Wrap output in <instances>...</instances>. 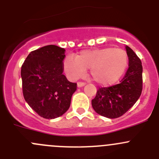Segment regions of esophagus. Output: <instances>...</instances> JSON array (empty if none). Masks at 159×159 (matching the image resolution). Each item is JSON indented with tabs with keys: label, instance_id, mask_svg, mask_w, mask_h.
I'll use <instances>...</instances> for the list:
<instances>
[{
	"label": "esophagus",
	"instance_id": "1",
	"mask_svg": "<svg viewBox=\"0 0 159 159\" xmlns=\"http://www.w3.org/2000/svg\"><path fill=\"white\" fill-rule=\"evenodd\" d=\"M85 84H86L85 83H84V82H78L77 85H78V88H81V87H83V86L85 85Z\"/></svg>",
	"mask_w": 159,
	"mask_h": 159
}]
</instances>
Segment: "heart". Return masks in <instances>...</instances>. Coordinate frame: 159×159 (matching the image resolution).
I'll use <instances>...</instances> for the list:
<instances>
[{
    "label": "heart",
    "instance_id": "1",
    "mask_svg": "<svg viewBox=\"0 0 159 159\" xmlns=\"http://www.w3.org/2000/svg\"><path fill=\"white\" fill-rule=\"evenodd\" d=\"M128 58L126 53L118 48H105L80 52L76 57L69 55L63 61V68L70 80L81 78L90 68L95 82L109 85L118 81L125 70Z\"/></svg>",
    "mask_w": 159,
    "mask_h": 159
}]
</instances>
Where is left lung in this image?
Listing matches in <instances>:
<instances>
[{
	"label": "left lung",
	"instance_id": "1",
	"mask_svg": "<svg viewBox=\"0 0 159 159\" xmlns=\"http://www.w3.org/2000/svg\"><path fill=\"white\" fill-rule=\"evenodd\" d=\"M129 67L121 82L98 90L91 100L94 110L108 118H116L127 112L139 100L142 91V65L141 60L129 46L125 47Z\"/></svg>",
	"mask_w": 159,
	"mask_h": 159
}]
</instances>
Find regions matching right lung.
<instances>
[{"label":"right lung","mask_w":159,"mask_h":159,"mask_svg":"<svg viewBox=\"0 0 159 159\" xmlns=\"http://www.w3.org/2000/svg\"><path fill=\"white\" fill-rule=\"evenodd\" d=\"M65 50L47 45L31 51L21 67L25 101L37 114L48 119L58 118L69 108L76 83L63 75Z\"/></svg>","instance_id":"1"}]
</instances>
